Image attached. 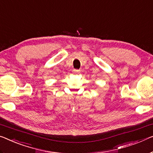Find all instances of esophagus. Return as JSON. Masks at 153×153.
Wrapping results in <instances>:
<instances>
[{"mask_svg":"<svg viewBox=\"0 0 153 153\" xmlns=\"http://www.w3.org/2000/svg\"><path fill=\"white\" fill-rule=\"evenodd\" d=\"M79 70H77V69L73 70V73H74V74H77V73H79Z\"/></svg>","mask_w":153,"mask_h":153,"instance_id":"obj_1","label":"esophagus"}]
</instances>
